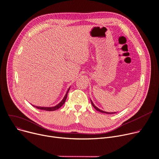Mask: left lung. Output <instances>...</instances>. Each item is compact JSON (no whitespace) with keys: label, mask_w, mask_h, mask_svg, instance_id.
I'll return each mask as SVG.
<instances>
[{"label":"left lung","mask_w":159,"mask_h":159,"mask_svg":"<svg viewBox=\"0 0 159 159\" xmlns=\"http://www.w3.org/2000/svg\"><path fill=\"white\" fill-rule=\"evenodd\" d=\"M91 104H92V105L93 106V107L96 109L97 111H99V112H102V113H105V114H114V113H116V112H105V111H102V110H100V109H99L98 107H97L96 106H95V105H94V103H93V102L91 100Z\"/></svg>","instance_id":"8db88e82"}]
</instances>
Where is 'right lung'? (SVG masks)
Instances as JSON below:
<instances>
[{
    "label": "right lung",
    "mask_w": 159,
    "mask_h": 159,
    "mask_svg": "<svg viewBox=\"0 0 159 159\" xmlns=\"http://www.w3.org/2000/svg\"><path fill=\"white\" fill-rule=\"evenodd\" d=\"M69 90H70V88L68 89V91H67V93H66V94H65V97L63 98V99L62 100V101L60 102V103H59L57 105H56V106H54V107H37V106H33L34 107H36L37 109H41V110H45V111H56V110H57V109H59L62 105L65 103V101H66V98H67V96H68V91H69Z\"/></svg>",
    "instance_id": "1"
}]
</instances>
